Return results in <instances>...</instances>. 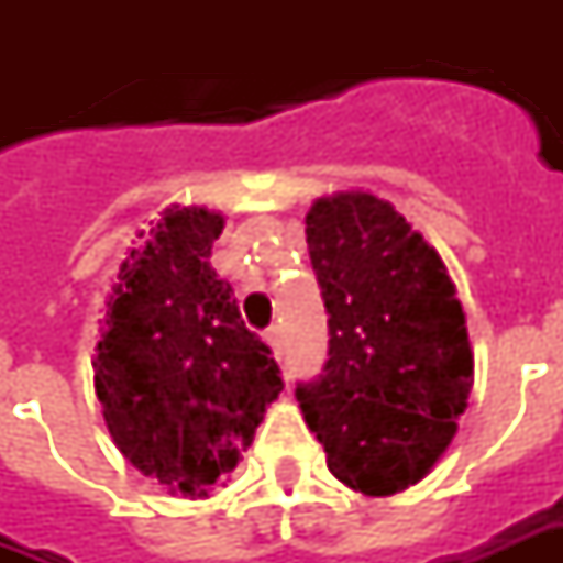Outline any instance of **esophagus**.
Listing matches in <instances>:
<instances>
[{
	"label": "esophagus",
	"instance_id": "34e87169",
	"mask_svg": "<svg viewBox=\"0 0 563 563\" xmlns=\"http://www.w3.org/2000/svg\"><path fill=\"white\" fill-rule=\"evenodd\" d=\"M265 341H268L271 353L280 358V355H283V329H280V325H271L268 334H265Z\"/></svg>",
	"mask_w": 563,
	"mask_h": 563
}]
</instances>
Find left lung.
<instances>
[{
  "instance_id": "1",
  "label": "left lung",
  "mask_w": 563,
  "mask_h": 563,
  "mask_svg": "<svg viewBox=\"0 0 563 563\" xmlns=\"http://www.w3.org/2000/svg\"><path fill=\"white\" fill-rule=\"evenodd\" d=\"M305 222L331 341L325 374L295 398L346 488L398 495L431 473L467 410L464 307L440 253L386 198L331 192Z\"/></svg>"
}]
</instances>
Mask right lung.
<instances>
[{"instance_id":"obj_1","label":"right lung","mask_w":563,"mask_h":563,"mask_svg":"<svg viewBox=\"0 0 563 563\" xmlns=\"http://www.w3.org/2000/svg\"><path fill=\"white\" fill-rule=\"evenodd\" d=\"M220 210H162L120 265L96 343V398L114 446L172 495L208 497L283 391L271 350L210 268Z\"/></svg>"}]
</instances>
